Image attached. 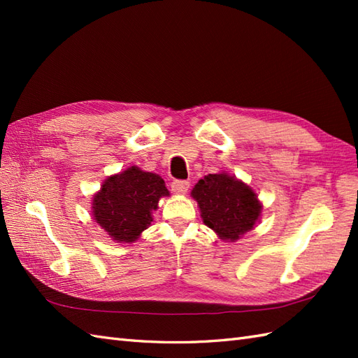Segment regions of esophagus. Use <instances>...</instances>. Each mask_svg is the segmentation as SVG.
<instances>
[{"label":"esophagus","mask_w":358,"mask_h":358,"mask_svg":"<svg viewBox=\"0 0 358 358\" xmlns=\"http://www.w3.org/2000/svg\"><path fill=\"white\" fill-rule=\"evenodd\" d=\"M189 186L191 185H189V181H186V180H173L171 185V189L175 195H185L187 192Z\"/></svg>","instance_id":"esophagus-1"}]
</instances>
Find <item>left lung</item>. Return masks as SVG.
<instances>
[{
  "label": "left lung",
  "instance_id": "obj_1",
  "mask_svg": "<svg viewBox=\"0 0 358 358\" xmlns=\"http://www.w3.org/2000/svg\"><path fill=\"white\" fill-rule=\"evenodd\" d=\"M191 196L199 204L203 223L223 241H237L262 217L263 204L254 189L226 171L204 175Z\"/></svg>",
  "mask_w": 358,
  "mask_h": 358
}]
</instances>
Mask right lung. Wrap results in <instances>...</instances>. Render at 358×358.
<instances>
[{"instance_id": "1", "label": "right lung", "mask_w": 358, "mask_h": 358, "mask_svg": "<svg viewBox=\"0 0 358 358\" xmlns=\"http://www.w3.org/2000/svg\"><path fill=\"white\" fill-rule=\"evenodd\" d=\"M163 196L169 191L158 173L131 166L103 181L92 196V217L115 243H134L154 222Z\"/></svg>"}]
</instances>
